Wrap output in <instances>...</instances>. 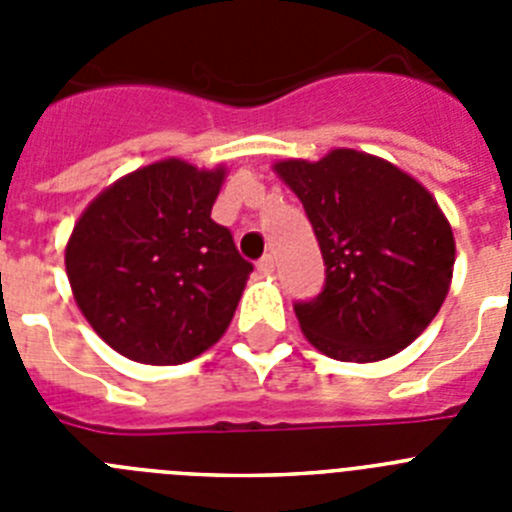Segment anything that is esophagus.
<instances>
[{
	"instance_id": "esophagus-1",
	"label": "esophagus",
	"mask_w": 512,
	"mask_h": 512,
	"mask_svg": "<svg viewBox=\"0 0 512 512\" xmlns=\"http://www.w3.org/2000/svg\"><path fill=\"white\" fill-rule=\"evenodd\" d=\"M256 266H259L261 274H269V271H274V256H271V253H266L264 259H261Z\"/></svg>"
}]
</instances>
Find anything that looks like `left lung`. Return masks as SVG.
<instances>
[{
  "instance_id": "left-lung-1",
  "label": "left lung",
  "mask_w": 512,
  "mask_h": 512,
  "mask_svg": "<svg viewBox=\"0 0 512 512\" xmlns=\"http://www.w3.org/2000/svg\"><path fill=\"white\" fill-rule=\"evenodd\" d=\"M310 217L325 287L297 302L312 346L338 361H382L408 348L449 295L454 233L433 194L384 158L336 148L274 164Z\"/></svg>"
}]
</instances>
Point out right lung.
<instances>
[{
  "label": "right lung",
  "instance_id": "obj_1",
  "mask_svg": "<svg viewBox=\"0 0 512 512\" xmlns=\"http://www.w3.org/2000/svg\"><path fill=\"white\" fill-rule=\"evenodd\" d=\"M223 179V166L164 158L117 179L76 220L71 292L117 354L184 364L228 330L253 266L210 217Z\"/></svg>",
  "mask_w": 512,
  "mask_h": 512
}]
</instances>
